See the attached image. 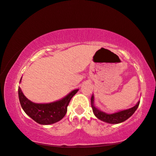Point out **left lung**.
Wrapping results in <instances>:
<instances>
[{
    "instance_id": "left-lung-1",
    "label": "left lung",
    "mask_w": 156,
    "mask_h": 156,
    "mask_svg": "<svg viewBox=\"0 0 156 156\" xmlns=\"http://www.w3.org/2000/svg\"><path fill=\"white\" fill-rule=\"evenodd\" d=\"M93 103H94V97H93V95H92V97H91V106H92L93 112L94 113V115L98 119L111 124H117L122 123V122L127 120L128 118H129L135 113V111L138 108L139 103H140V102H138L134 107L125 110V111H122L113 114H107L99 111L98 109H97L95 107Z\"/></svg>"
}]
</instances>
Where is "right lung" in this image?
<instances>
[{"instance_id":"1","label":"right lung","mask_w":156,"mask_h":156,"mask_svg":"<svg viewBox=\"0 0 156 156\" xmlns=\"http://www.w3.org/2000/svg\"><path fill=\"white\" fill-rule=\"evenodd\" d=\"M78 90V89L73 90L61 101L45 104L31 102L23 95L20 87H18V97L22 108L27 115L36 123L49 125L59 121L65 116L70 100Z\"/></svg>"}]
</instances>
